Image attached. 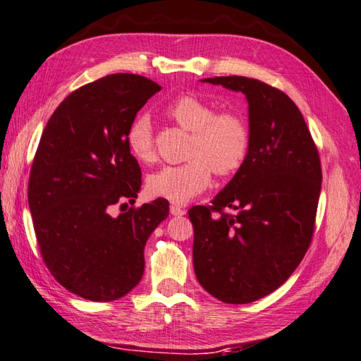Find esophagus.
<instances>
[{"mask_svg":"<svg viewBox=\"0 0 361 361\" xmlns=\"http://www.w3.org/2000/svg\"><path fill=\"white\" fill-rule=\"evenodd\" d=\"M169 212H171V215H174V216H182V215H185V209H182L174 204V206L169 207Z\"/></svg>","mask_w":361,"mask_h":361,"instance_id":"1","label":"esophagus"}]
</instances>
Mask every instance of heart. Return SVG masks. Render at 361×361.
<instances>
[{"label":"heart","mask_w":361,"mask_h":361,"mask_svg":"<svg viewBox=\"0 0 361 361\" xmlns=\"http://www.w3.org/2000/svg\"><path fill=\"white\" fill-rule=\"evenodd\" d=\"M166 116L183 130L192 132L183 165L165 166L147 180L149 193L173 204H187L210 185L212 173L229 176L247 160L250 128L240 113L216 111L214 104L195 94H182L166 106ZM132 157L141 163L155 160L152 122L135 119L126 133Z\"/></svg>","instance_id":"b5f03b06"}]
</instances>
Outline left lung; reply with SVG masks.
<instances>
[{
    "label": "left lung",
    "mask_w": 361,
    "mask_h": 361,
    "mask_svg": "<svg viewBox=\"0 0 361 361\" xmlns=\"http://www.w3.org/2000/svg\"><path fill=\"white\" fill-rule=\"evenodd\" d=\"M202 81L245 94L250 151L212 206L188 210L195 274L210 295L243 305L280 288L307 253L321 195V159L300 110L283 91L235 75Z\"/></svg>",
    "instance_id": "left-lung-1"
}]
</instances>
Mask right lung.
Instances as JSON below:
<instances>
[{
  "label": "right lung",
  "instance_id": "1",
  "mask_svg": "<svg viewBox=\"0 0 361 361\" xmlns=\"http://www.w3.org/2000/svg\"><path fill=\"white\" fill-rule=\"evenodd\" d=\"M160 90L141 75H108L69 94L40 137L28 183L37 243L56 281L86 300H118L137 286L149 235L169 214L159 198L111 215L138 196L126 133Z\"/></svg>",
  "mask_w": 361,
  "mask_h": 361
}]
</instances>
